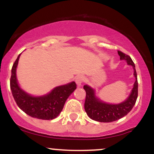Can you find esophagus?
<instances>
[{"label": "esophagus", "instance_id": "34e87169", "mask_svg": "<svg viewBox=\"0 0 154 154\" xmlns=\"http://www.w3.org/2000/svg\"><path fill=\"white\" fill-rule=\"evenodd\" d=\"M84 80H85L84 76H82V75L77 76V77H76V79H75L76 84H77V85L78 86V87H80V86H82V82H84Z\"/></svg>", "mask_w": 154, "mask_h": 154}]
</instances>
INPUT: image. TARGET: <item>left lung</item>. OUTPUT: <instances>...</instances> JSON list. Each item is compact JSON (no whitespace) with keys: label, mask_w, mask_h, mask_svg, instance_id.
I'll use <instances>...</instances> for the list:
<instances>
[{"label":"left lung","mask_w":154,"mask_h":154,"mask_svg":"<svg viewBox=\"0 0 154 154\" xmlns=\"http://www.w3.org/2000/svg\"><path fill=\"white\" fill-rule=\"evenodd\" d=\"M120 60L126 61L128 65L133 68V75L135 78L131 93L126 100L119 103H109L100 100L95 95V91L88 85H84L86 92L85 110L91 119L100 122H111L126 116L135 106L137 98V79L135 63L128 55L118 51Z\"/></svg>","instance_id":"1"}]
</instances>
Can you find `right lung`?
I'll return each mask as SVG.
<instances>
[{"label": "right lung", "instance_id": "add662e5", "mask_svg": "<svg viewBox=\"0 0 154 154\" xmlns=\"http://www.w3.org/2000/svg\"><path fill=\"white\" fill-rule=\"evenodd\" d=\"M20 55L12 66L10 80L11 90L16 103L20 109L32 117L43 120L55 119L61 112L69 96L77 88L75 82L57 86L43 95H30L21 88L17 78V68Z\"/></svg>", "mask_w": 154, "mask_h": 154}]
</instances>
